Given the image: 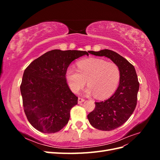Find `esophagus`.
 I'll return each mask as SVG.
<instances>
[{
	"label": "esophagus",
	"instance_id": "34e87169",
	"mask_svg": "<svg viewBox=\"0 0 160 160\" xmlns=\"http://www.w3.org/2000/svg\"><path fill=\"white\" fill-rule=\"evenodd\" d=\"M84 101H85V99L83 98H78V103L79 104L84 102Z\"/></svg>",
	"mask_w": 160,
	"mask_h": 160
}]
</instances>
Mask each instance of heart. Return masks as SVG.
Masks as SVG:
<instances>
[{"label":"heart","instance_id":"obj_1","mask_svg":"<svg viewBox=\"0 0 160 160\" xmlns=\"http://www.w3.org/2000/svg\"><path fill=\"white\" fill-rule=\"evenodd\" d=\"M78 69L70 66L65 72V78L71 90L74 93L83 88L88 81V94H95V98H105L112 94L119 85L121 71L113 62H107L98 58L80 61Z\"/></svg>","mask_w":160,"mask_h":160}]
</instances>
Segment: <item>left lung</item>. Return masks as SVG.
I'll use <instances>...</instances> for the list:
<instances>
[{
	"label": "left lung",
	"instance_id": "8db88e82",
	"mask_svg": "<svg viewBox=\"0 0 160 160\" xmlns=\"http://www.w3.org/2000/svg\"><path fill=\"white\" fill-rule=\"evenodd\" d=\"M90 54L109 58L120 69L119 84L114 94L100 102H95V108L88 115L93 128L111 131L122 125L130 118L137 105L139 83L133 65L118 53L109 49L90 51Z\"/></svg>",
	"mask_w": 160,
	"mask_h": 160
}]
</instances>
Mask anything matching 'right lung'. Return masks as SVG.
I'll return each mask as SVG.
<instances>
[{
  "mask_svg": "<svg viewBox=\"0 0 160 160\" xmlns=\"http://www.w3.org/2000/svg\"><path fill=\"white\" fill-rule=\"evenodd\" d=\"M89 52L48 51L34 60L24 71L21 93L27 118L38 131L59 132L69 122L70 111L78 98L67 83L65 72L71 62Z\"/></svg>",
  "mask_w": 160,
  "mask_h": 160,
  "instance_id": "add662e5",
  "label": "right lung"
}]
</instances>
